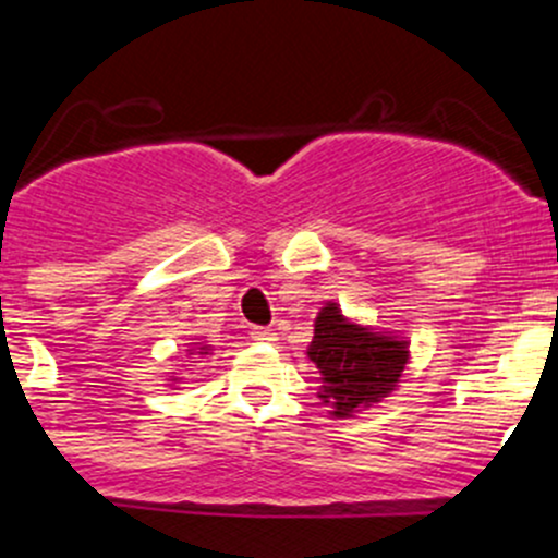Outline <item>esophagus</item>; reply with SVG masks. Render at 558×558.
<instances>
[{"instance_id":"34e87169","label":"esophagus","mask_w":558,"mask_h":558,"mask_svg":"<svg viewBox=\"0 0 558 558\" xmlns=\"http://www.w3.org/2000/svg\"><path fill=\"white\" fill-rule=\"evenodd\" d=\"M251 337H253V340H256V342H272V340H278V337H275V331H272V329H264V326H253Z\"/></svg>"}]
</instances>
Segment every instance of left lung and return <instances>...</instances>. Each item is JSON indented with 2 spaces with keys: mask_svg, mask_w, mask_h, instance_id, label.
<instances>
[{
  "mask_svg": "<svg viewBox=\"0 0 558 558\" xmlns=\"http://www.w3.org/2000/svg\"><path fill=\"white\" fill-rule=\"evenodd\" d=\"M307 356L320 373V393L331 415L345 418L388 397L408 364V342L351 324L335 302L315 318Z\"/></svg>",
  "mask_w": 558,
  "mask_h": 558,
  "instance_id": "left-lung-1",
  "label": "left lung"
}]
</instances>
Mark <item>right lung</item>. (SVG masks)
Returning a JSON list of instances; mask_svg holds the SVG:
<instances>
[{
	"instance_id": "right-lung-1",
	"label": "right lung",
	"mask_w": 558,
	"mask_h": 558,
	"mask_svg": "<svg viewBox=\"0 0 558 558\" xmlns=\"http://www.w3.org/2000/svg\"><path fill=\"white\" fill-rule=\"evenodd\" d=\"M207 351H210V348H207V345H202V348H199V353H207Z\"/></svg>"
}]
</instances>
